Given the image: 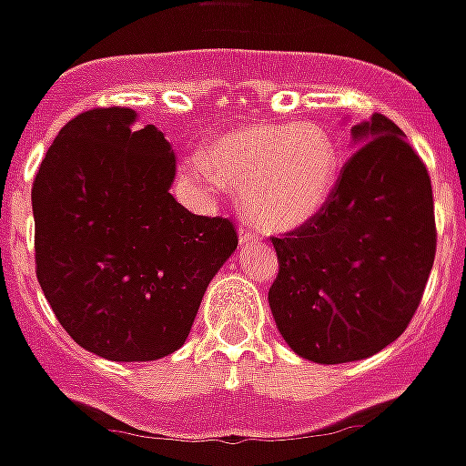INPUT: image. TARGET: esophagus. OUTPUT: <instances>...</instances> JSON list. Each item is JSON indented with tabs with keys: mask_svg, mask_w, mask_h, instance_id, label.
<instances>
[{
	"mask_svg": "<svg viewBox=\"0 0 466 466\" xmlns=\"http://www.w3.org/2000/svg\"><path fill=\"white\" fill-rule=\"evenodd\" d=\"M239 241H241V244H258L260 234L253 232L251 227H241V229H239Z\"/></svg>",
	"mask_w": 466,
	"mask_h": 466,
	"instance_id": "1",
	"label": "esophagus"
}]
</instances>
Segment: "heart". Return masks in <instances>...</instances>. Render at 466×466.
Returning <instances> with one entry per match:
<instances>
[{"label":"heart","instance_id":"1","mask_svg":"<svg viewBox=\"0 0 466 466\" xmlns=\"http://www.w3.org/2000/svg\"><path fill=\"white\" fill-rule=\"evenodd\" d=\"M339 172V146L320 124H246L191 162L208 191H237L246 220L263 232H292L311 222L328 206Z\"/></svg>","mask_w":466,"mask_h":466}]
</instances>
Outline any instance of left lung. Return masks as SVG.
I'll return each mask as SVG.
<instances>
[{
    "mask_svg": "<svg viewBox=\"0 0 466 466\" xmlns=\"http://www.w3.org/2000/svg\"><path fill=\"white\" fill-rule=\"evenodd\" d=\"M359 150L311 222L272 239L268 292L279 335L313 364L369 359L395 342L436 258L429 172L383 115L351 127Z\"/></svg>",
    "mask_w": 466,
    "mask_h": 466,
    "instance_id": "left-lung-1",
    "label": "left lung"
}]
</instances>
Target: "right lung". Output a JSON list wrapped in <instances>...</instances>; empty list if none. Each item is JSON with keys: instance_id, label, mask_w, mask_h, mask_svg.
Masks as SVG:
<instances>
[{"instance_id": "right-lung-1", "label": "right lung", "mask_w": 466, "mask_h": 466, "mask_svg": "<svg viewBox=\"0 0 466 466\" xmlns=\"http://www.w3.org/2000/svg\"><path fill=\"white\" fill-rule=\"evenodd\" d=\"M136 116L102 107L71 119L33 184L37 282L74 342L109 361L179 350L237 248L232 222L174 200L172 147Z\"/></svg>"}]
</instances>
